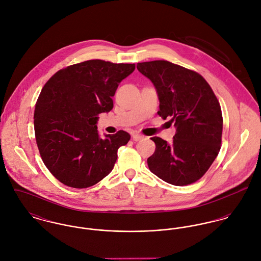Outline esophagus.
Masks as SVG:
<instances>
[{
    "label": "esophagus",
    "mask_w": 261,
    "mask_h": 261,
    "mask_svg": "<svg viewBox=\"0 0 261 261\" xmlns=\"http://www.w3.org/2000/svg\"><path fill=\"white\" fill-rule=\"evenodd\" d=\"M143 139H144V136H142V135H139V134H134L133 135V140L136 141V142H139V141H141Z\"/></svg>",
    "instance_id": "esophagus-1"
}]
</instances>
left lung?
Returning a JSON list of instances; mask_svg holds the SVG:
<instances>
[{
	"label": "left lung",
	"mask_w": 261,
	"mask_h": 261,
	"mask_svg": "<svg viewBox=\"0 0 261 261\" xmlns=\"http://www.w3.org/2000/svg\"><path fill=\"white\" fill-rule=\"evenodd\" d=\"M138 70L152 82L160 100L158 114L176 127L171 144L150 140L155 150L148 159L152 174L163 181L185 186L208 171L221 146L223 118L208 82L195 71L165 60L142 62Z\"/></svg>",
	"instance_id": "left-lung-1"
}]
</instances>
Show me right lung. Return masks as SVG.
Segmentation results:
<instances>
[{
	"mask_svg": "<svg viewBox=\"0 0 261 261\" xmlns=\"http://www.w3.org/2000/svg\"><path fill=\"white\" fill-rule=\"evenodd\" d=\"M135 64L88 60L68 66L44 85L34 112V128L41 158L62 184L93 186L112 172L117 149L130 136L123 130L106 135L97 130L98 114L113 108L112 96Z\"/></svg>",
	"mask_w": 261,
	"mask_h": 261,
	"instance_id": "obj_1",
	"label": "right lung"
}]
</instances>
